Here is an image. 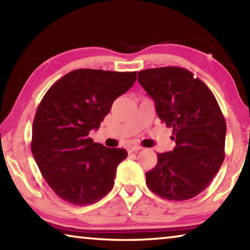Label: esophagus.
<instances>
[{"label":"esophagus","mask_w":250,"mask_h":250,"mask_svg":"<svg viewBox=\"0 0 250 250\" xmlns=\"http://www.w3.org/2000/svg\"><path fill=\"white\" fill-rule=\"evenodd\" d=\"M141 149H142V147L140 146H126V151H128V153H132V152L139 151Z\"/></svg>","instance_id":"34e87169"}]
</instances>
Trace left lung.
Masks as SVG:
<instances>
[{"mask_svg":"<svg viewBox=\"0 0 250 250\" xmlns=\"http://www.w3.org/2000/svg\"><path fill=\"white\" fill-rule=\"evenodd\" d=\"M138 80L176 143L173 151L158 153L156 166L146 173L147 188L170 201L191 200L209 185L225 159L222 110L209 88L182 67L141 70Z\"/></svg>","mask_w":250,"mask_h":250,"instance_id":"8db88e82","label":"left lung"}]
</instances>
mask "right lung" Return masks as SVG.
<instances>
[{"instance_id":"right-lung-1","label":"right lung","mask_w":250,"mask_h":250,"mask_svg":"<svg viewBox=\"0 0 250 250\" xmlns=\"http://www.w3.org/2000/svg\"><path fill=\"white\" fill-rule=\"evenodd\" d=\"M137 71L76 69L57 80L37 107L31 150L42 175L62 200L91 205L111 191L117 167L128 153L89 138Z\"/></svg>"}]
</instances>
